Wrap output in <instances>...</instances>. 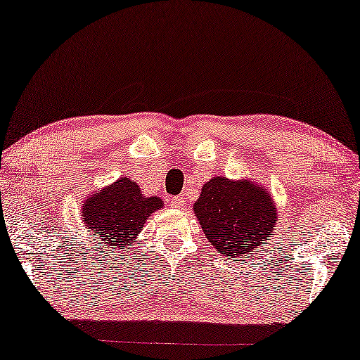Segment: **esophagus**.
Returning <instances> with one entry per match:
<instances>
[{
    "instance_id": "esophagus-1",
    "label": "esophagus",
    "mask_w": 360,
    "mask_h": 360,
    "mask_svg": "<svg viewBox=\"0 0 360 360\" xmlns=\"http://www.w3.org/2000/svg\"><path fill=\"white\" fill-rule=\"evenodd\" d=\"M171 205H173L174 208H179L184 205V197L182 195H178V197H173V200H171Z\"/></svg>"
}]
</instances>
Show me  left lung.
<instances>
[{
	"label": "left lung",
	"mask_w": 360,
	"mask_h": 360,
	"mask_svg": "<svg viewBox=\"0 0 360 360\" xmlns=\"http://www.w3.org/2000/svg\"><path fill=\"white\" fill-rule=\"evenodd\" d=\"M193 213L213 248L242 258L271 240L277 208L271 193L250 179L213 178L205 182Z\"/></svg>",
	"instance_id": "left-lung-1"
}]
</instances>
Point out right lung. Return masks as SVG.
<instances>
[{
	"instance_id": "1",
	"label": "right lung",
	"mask_w": 360,
	"mask_h": 360,
	"mask_svg": "<svg viewBox=\"0 0 360 360\" xmlns=\"http://www.w3.org/2000/svg\"><path fill=\"white\" fill-rule=\"evenodd\" d=\"M160 208L162 198L147 197L134 181L120 178L83 202L82 219L91 229L96 248H101V242L104 248L122 250L133 247L146 221Z\"/></svg>"
}]
</instances>
